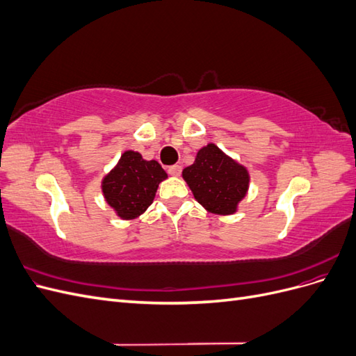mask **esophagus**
I'll return each instance as SVG.
<instances>
[{"label":"esophagus","instance_id":"34e87169","mask_svg":"<svg viewBox=\"0 0 356 356\" xmlns=\"http://www.w3.org/2000/svg\"><path fill=\"white\" fill-rule=\"evenodd\" d=\"M168 174L172 177H178L181 174V166L179 165H172L168 168Z\"/></svg>","mask_w":356,"mask_h":356}]
</instances>
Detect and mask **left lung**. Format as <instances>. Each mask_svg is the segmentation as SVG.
I'll return each instance as SVG.
<instances>
[{"mask_svg": "<svg viewBox=\"0 0 356 356\" xmlns=\"http://www.w3.org/2000/svg\"><path fill=\"white\" fill-rule=\"evenodd\" d=\"M182 177L202 207L220 215L236 211L250 184L248 170L213 144L199 149L195 163L182 170Z\"/></svg>", "mask_w": 356, "mask_h": 356, "instance_id": "1", "label": "left lung"}]
</instances>
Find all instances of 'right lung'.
Masks as SVG:
<instances>
[{
    "label": "right lung",
    "instance_id": "add662e5",
    "mask_svg": "<svg viewBox=\"0 0 356 356\" xmlns=\"http://www.w3.org/2000/svg\"><path fill=\"white\" fill-rule=\"evenodd\" d=\"M168 178L156 160H144L135 152H126L118 165L102 181L104 196L118 217L134 220L153 203L157 187Z\"/></svg>",
    "mask_w": 356,
    "mask_h": 356
}]
</instances>
